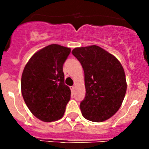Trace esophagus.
<instances>
[{
    "label": "esophagus",
    "mask_w": 149,
    "mask_h": 149,
    "mask_svg": "<svg viewBox=\"0 0 149 149\" xmlns=\"http://www.w3.org/2000/svg\"><path fill=\"white\" fill-rule=\"evenodd\" d=\"M70 90H71V91L72 92H74V89H75V86H70Z\"/></svg>",
    "instance_id": "34e87169"
}]
</instances>
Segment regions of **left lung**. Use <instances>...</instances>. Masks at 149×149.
Masks as SVG:
<instances>
[{
    "mask_svg": "<svg viewBox=\"0 0 149 149\" xmlns=\"http://www.w3.org/2000/svg\"><path fill=\"white\" fill-rule=\"evenodd\" d=\"M72 54L84 71L86 94L80 103L82 115L97 123L109 119L120 107L127 89L121 63L97 45L75 48Z\"/></svg>",
    "mask_w": 149,
    "mask_h": 149,
    "instance_id": "obj_1",
    "label": "left lung"
}]
</instances>
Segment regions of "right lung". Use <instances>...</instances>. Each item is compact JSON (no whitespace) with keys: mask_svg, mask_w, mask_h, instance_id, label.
Here are the masks:
<instances>
[{"mask_svg":"<svg viewBox=\"0 0 149 149\" xmlns=\"http://www.w3.org/2000/svg\"><path fill=\"white\" fill-rule=\"evenodd\" d=\"M70 53L68 47L50 45L36 52L22 76V94L31 113L44 122L61 119L70 99L64 83L63 66Z\"/></svg>","mask_w":149,"mask_h":149,"instance_id":"1","label":"right lung"}]
</instances>
